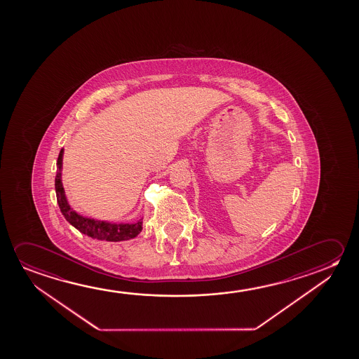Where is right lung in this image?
I'll return each instance as SVG.
<instances>
[{"label":"right lung","instance_id":"1","mask_svg":"<svg viewBox=\"0 0 359 359\" xmlns=\"http://www.w3.org/2000/svg\"><path fill=\"white\" fill-rule=\"evenodd\" d=\"M62 161H63V149L60 151L58 159H57L58 171L55 175V187L57 203L60 205V209L65 219L82 233L95 240L116 243V241L137 238L143 229L142 219L134 224H124V222L116 224V222H108V221L94 220L90 217L79 215L69 206L67 201L65 189L62 185Z\"/></svg>","mask_w":359,"mask_h":359}]
</instances>
